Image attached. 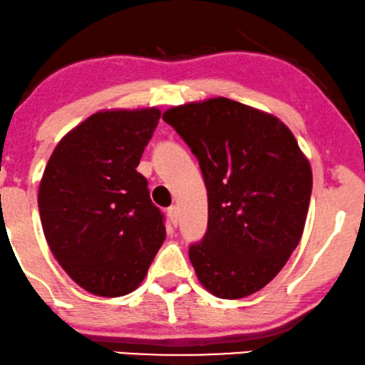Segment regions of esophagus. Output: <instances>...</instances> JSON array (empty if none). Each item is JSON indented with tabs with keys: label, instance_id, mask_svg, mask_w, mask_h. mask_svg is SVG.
I'll return each instance as SVG.
<instances>
[{
	"label": "esophagus",
	"instance_id": "obj_1",
	"mask_svg": "<svg viewBox=\"0 0 365 365\" xmlns=\"http://www.w3.org/2000/svg\"><path fill=\"white\" fill-rule=\"evenodd\" d=\"M167 214H168V217H170V220H172V224L177 225V224H178V207H177V205L168 207Z\"/></svg>",
	"mask_w": 365,
	"mask_h": 365
}]
</instances>
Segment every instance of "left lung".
<instances>
[{
	"label": "left lung",
	"instance_id": "left-lung-1",
	"mask_svg": "<svg viewBox=\"0 0 365 365\" xmlns=\"http://www.w3.org/2000/svg\"><path fill=\"white\" fill-rule=\"evenodd\" d=\"M197 156L209 222L188 249L197 278L224 299L259 292L302 239L312 168L293 133L273 114L227 98L163 113Z\"/></svg>",
	"mask_w": 365,
	"mask_h": 365
}]
</instances>
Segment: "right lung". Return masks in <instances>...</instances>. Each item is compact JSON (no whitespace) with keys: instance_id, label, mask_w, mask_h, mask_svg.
I'll return each instance as SVG.
<instances>
[{"instance_id":"1","label":"right lung","mask_w":365,"mask_h":365,"mask_svg":"<svg viewBox=\"0 0 365 365\" xmlns=\"http://www.w3.org/2000/svg\"><path fill=\"white\" fill-rule=\"evenodd\" d=\"M160 109L92 114L55 146L38 188L50 251L86 292L123 297L140 286L163 244V214L138 172Z\"/></svg>"}]
</instances>
